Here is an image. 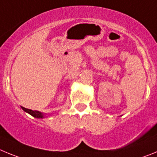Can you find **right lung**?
Instances as JSON below:
<instances>
[{
    "instance_id": "right-lung-1",
    "label": "right lung",
    "mask_w": 157,
    "mask_h": 157,
    "mask_svg": "<svg viewBox=\"0 0 157 157\" xmlns=\"http://www.w3.org/2000/svg\"><path fill=\"white\" fill-rule=\"evenodd\" d=\"M22 109H23L24 112H27V113H29L30 115H31L32 116H34V118H44V115H43V113H41V112H37V111H32L30 110V109H25V108H23V107H22Z\"/></svg>"
}]
</instances>
